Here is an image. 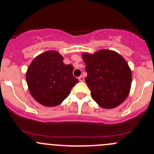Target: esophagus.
Wrapping results in <instances>:
<instances>
[{"mask_svg": "<svg viewBox=\"0 0 154 154\" xmlns=\"http://www.w3.org/2000/svg\"><path fill=\"white\" fill-rule=\"evenodd\" d=\"M78 80H79V81L83 82V81H84V77H83V76H80V77H78Z\"/></svg>", "mask_w": 154, "mask_h": 154, "instance_id": "esophagus-1", "label": "esophagus"}]
</instances>
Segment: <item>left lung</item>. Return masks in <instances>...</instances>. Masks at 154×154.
<instances>
[{
  "mask_svg": "<svg viewBox=\"0 0 154 154\" xmlns=\"http://www.w3.org/2000/svg\"><path fill=\"white\" fill-rule=\"evenodd\" d=\"M82 56L87 72L85 80L93 100L104 109L123 103L132 83L131 70L125 59L116 51L106 49Z\"/></svg>",
  "mask_w": 154,
  "mask_h": 154,
  "instance_id": "8db88e82",
  "label": "left lung"
}]
</instances>
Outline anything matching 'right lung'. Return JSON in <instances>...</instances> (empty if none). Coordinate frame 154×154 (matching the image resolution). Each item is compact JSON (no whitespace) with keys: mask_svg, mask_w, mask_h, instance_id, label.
<instances>
[{"mask_svg":"<svg viewBox=\"0 0 154 154\" xmlns=\"http://www.w3.org/2000/svg\"><path fill=\"white\" fill-rule=\"evenodd\" d=\"M73 70L71 65L63 63V57L57 51H48L37 56L26 74L31 95L43 106H58L78 83Z\"/></svg>","mask_w":154,"mask_h":154,"instance_id":"obj_1","label":"right lung"}]
</instances>
